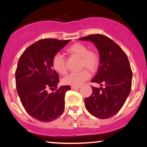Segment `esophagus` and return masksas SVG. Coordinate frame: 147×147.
<instances>
[{
  "label": "esophagus",
  "instance_id": "1",
  "mask_svg": "<svg viewBox=\"0 0 147 147\" xmlns=\"http://www.w3.org/2000/svg\"><path fill=\"white\" fill-rule=\"evenodd\" d=\"M71 88L73 90H77V89H80V86H71Z\"/></svg>",
  "mask_w": 147,
  "mask_h": 147
}]
</instances>
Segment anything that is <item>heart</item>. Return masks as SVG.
<instances>
[{
  "mask_svg": "<svg viewBox=\"0 0 147 147\" xmlns=\"http://www.w3.org/2000/svg\"><path fill=\"white\" fill-rule=\"evenodd\" d=\"M66 52L71 55H76L81 59L80 66L82 68H88L94 72L98 69L100 65L99 54L96 50L88 49L85 44L75 43L66 49ZM52 66L57 73L65 75L67 72L65 57L61 53H57L52 58ZM91 74L87 69H84L80 72H74L64 78L63 82L66 85L80 86L89 79Z\"/></svg>",
  "mask_w": 147,
  "mask_h": 147,
  "instance_id": "heart-1",
  "label": "heart"
}]
</instances>
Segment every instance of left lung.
Returning <instances> with one entry per match:
<instances>
[{
	"label": "left lung",
	"mask_w": 147,
	"mask_h": 147,
	"mask_svg": "<svg viewBox=\"0 0 147 147\" xmlns=\"http://www.w3.org/2000/svg\"><path fill=\"white\" fill-rule=\"evenodd\" d=\"M79 39L92 41L98 49L100 65L92 82L104 86H92V94L84 100L86 108L96 118H109L120 111L131 90L132 71L128 57L119 45L104 35Z\"/></svg>",
	"instance_id": "left-lung-1"
}]
</instances>
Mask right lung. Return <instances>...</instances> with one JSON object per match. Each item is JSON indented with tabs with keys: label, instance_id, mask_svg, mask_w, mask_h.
I'll return each mask as SVG.
<instances>
[{
	"label": "right lung",
	"instance_id": "obj_1",
	"mask_svg": "<svg viewBox=\"0 0 147 147\" xmlns=\"http://www.w3.org/2000/svg\"><path fill=\"white\" fill-rule=\"evenodd\" d=\"M69 41L39 40L24 51L18 61L15 71L18 95L26 112L40 121H53L64 111L65 94L71 87L57 88L59 77L52 66V58ZM49 89L55 92L49 94Z\"/></svg>",
	"mask_w": 147,
	"mask_h": 147
}]
</instances>
